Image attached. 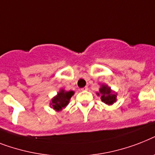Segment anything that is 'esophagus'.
Here are the masks:
<instances>
[{
  "mask_svg": "<svg viewBox=\"0 0 155 155\" xmlns=\"http://www.w3.org/2000/svg\"><path fill=\"white\" fill-rule=\"evenodd\" d=\"M81 90H83V91H85V90H88V86H85V87L81 89Z\"/></svg>",
  "mask_w": 155,
  "mask_h": 155,
  "instance_id": "esophagus-1",
  "label": "esophagus"
}]
</instances>
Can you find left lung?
<instances>
[{"label": "left lung", "mask_w": 155, "mask_h": 155, "mask_svg": "<svg viewBox=\"0 0 155 155\" xmlns=\"http://www.w3.org/2000/svg\"><path fill=\"white\" fill-rule=\"evenodd\" d=\"M97 96H101V100L106 105L111 106L117 101V94L111 90V88L106 84L101 85L99 92L97 93Z\"/></svg>", "instance_id": "8db88e82"}]
</instances>
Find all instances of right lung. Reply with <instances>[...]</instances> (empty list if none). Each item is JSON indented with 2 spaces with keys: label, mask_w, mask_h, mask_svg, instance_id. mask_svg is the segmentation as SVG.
<instances>
[{
  "label": "right lung",
  "mask_w": 155,
  "mask_h": 155,
  "mask_svg": "<svg viewBox=\"0 0 155 155\" xmlns=\"http://www.w3.org/2000/svg\"><path fill=\"white\" fill-rule=\"evenodd\" d=\"M74 94V91H65L63 89H61L60 91H58L57 95H55L50 101L49 106L53 108L54 110L61 111L63 109L65 108L69 105L70 98Z\"/></svg>",
  "instance_id": "1"
}]
</instances>
